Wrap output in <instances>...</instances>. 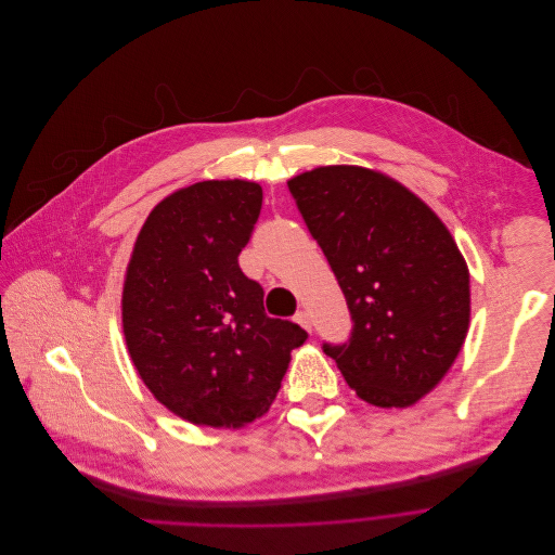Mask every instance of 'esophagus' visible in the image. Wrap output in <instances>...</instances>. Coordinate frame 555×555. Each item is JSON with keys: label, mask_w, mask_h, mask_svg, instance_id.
<instances>
[{"label": "esophagus", "mask_w": 555, "mask_h": 555, "mask_svg": "<svg viewBox=\"0 0 555 555\" xmlns=\"http://www.w3.org/2000/svg\"><path fill=\"white\" fill-rule=\"evenodd\" d=\"M295 323H299L304 330H312V323H310V317H308V312L306 310H299L297 314H295Z\"/></svg>", "instance_id": "34e87169"}]
</instances>
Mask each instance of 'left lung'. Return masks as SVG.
<instances>
[{
	"mask_svg": "<svg viewBox=\"0 0 555 555\" xmlns=\"http://www.w3.org/2000/svg\"><path fill=\"white\" fill-rule=\"evenodd\" d=\"M288 188L354 321L350 344L323 352L361 400L415 404L447 376L468 335L470 273L449 228L372 168L319 166Z\"/></svg>",
	"mask_w": 555,
	"mask_h": 555,
	"instance_id": "1",
	"label": "left lung"
}]
</instances>
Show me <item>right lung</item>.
<instances>
[{
    "label": "right lung",
    "mask_w": 555,
    "mask_h": 555,
    "mask_svg": "<svg viewBox=\"0 0 555 555\" xmlns=\"http://www.w3.org/2000/svg\"><path fill=\"white\" fill-rule=\"evenodd\" d=\"M262 188L211 179L159 201L142 225L122 288V330L149 391L198 426L241 428L278 396L308 335L264 312V291L238 256Z\"/></svg>",
    "instance_id": "1"
}]
</instances>
